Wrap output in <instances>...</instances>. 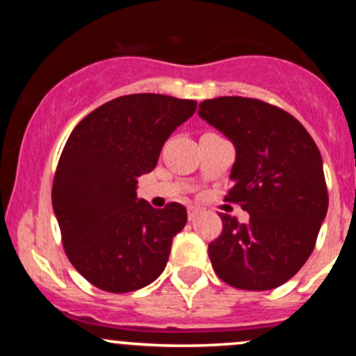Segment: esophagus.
Returning <instances> with one entry per match:
<instances>
[{
    "mask_svg": "<svg viewBox=\"0 0 356 356\" xmlns=\"http://www.w3.org/2000/svg\"><path fill=\"white\" fill-rule=\"evenodd\" d=\"M198 213H200V210L196 207H189L188 208V218H189V220H193V218H195Z\"/></svg>",
    "mask_w": 356,
    "mask_h": 356,
    "instance_id": "1",
    "label": "esophagus"
}]
</instances>
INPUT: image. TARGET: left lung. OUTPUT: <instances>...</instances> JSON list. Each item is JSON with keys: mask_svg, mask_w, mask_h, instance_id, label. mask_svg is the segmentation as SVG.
<instances>
[{"mask_svg": "<svg viewBox=\"0 0 356 356\" xmlns=\"http://www.w3.org/2000/svg\"><path fill=\"white\" fill-rule=\"evenodd\" d=\"M198 113L234 145L225 200L250 213L248 224L220 215V236L208 245L215 274L238 289L279 288L308 260L327 213L321 152L293 115L260 99L222 96Z\"/></svg>", "mask_w": 356, "mask_h": 356, "instance_id": "left-lung-1", "label": "left lung"}]
</instances>
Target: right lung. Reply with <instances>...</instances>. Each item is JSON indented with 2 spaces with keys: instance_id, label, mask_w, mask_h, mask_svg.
Masks as SVG:
<instances>
[{
  "instance_id": "right-lung-1",
  "label": "right lung",
  "mask_w": 356,
  "mask_h": 356,
  "mask_svg": "<svg viewBox=\"0 0 356 356\" xmlns=\"http://www.w3.org/2000/svg\"><path fill=\"white\" fill-rule=\"evenodd\" d=\"M195 111L193 99L120 96L86 115L68 136L53 179V210L68 260L96 288L131 293L163 272L188 213L181 203L153 208L136 188Z\"/></svg>"
}]
</instances>
